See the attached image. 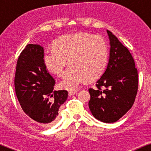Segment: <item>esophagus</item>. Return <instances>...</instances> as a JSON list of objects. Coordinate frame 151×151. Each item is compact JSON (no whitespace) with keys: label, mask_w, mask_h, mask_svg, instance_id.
<instances>
[{"label":"esophagus","mask_w":151,"mask_h":151,"mask_svg":"<svg viewBox=\"0 0 151 151\" xmlns=\"http://www.w3.org/2000/svg\"><path fill=\"white\" fill-rule=\"evenodd\" d=\"M76 93H77V91H69V96H72V95L75 94Z\"/></svg>","instance_id":"1"}]
</instances>
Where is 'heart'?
Returning <instances> with one entry per match:
<instances>
[{
    "label": "heart",
    "mask_w": 151,
    "mask_h": 151,
    "mask_svg": "<svg viewBox=\"0 0 151 151\" xmlns=\"http://www.w3.org/2000/svg\"><path fill=\"white\" fill-rule=\"evenodd\" d=\"M43 60L50 72L62 77L67 61L70 68L60 82L68 90L77 89L86 81L97 79L104 72L108 61V47L99 36L86 33L67 35L53 43V49L45 52Z\"/></svg>",
    "instance_id": "1"
}]
</instances>
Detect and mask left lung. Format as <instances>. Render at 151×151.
<instances>
[{
    "label": "left lung",
    "instance_id": "8db88e82",
    "mask_svg": "<svg viewBox=\"0 0 151 151\" xmlns=\"http://www.w3.org/2000/svg\"><path fill=\"white\" fill-rule=\"evenodd\" d=\"M109 60L104 73L90 88L89 107L92 115L104 123H114L132 107L138 91V70L129 50L111 32ZM103 86L104 90L101 89Z\"/></svg>",
    "mask_w": 151,
    "mask_h": 151
}]
</instances>
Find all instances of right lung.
Instances as JSON below:
<instances>
[{"label":"right lung","instance_id":"right-lung-1","mask_svg":"<svg viewBox=\"0 0 151 151\" xmlns=\"http://www.w3.org/2000/svg\"><path fill=\"white\" fill-rule=\"evenodd\" d=\"M44 49L28 44L17 62L15 93L22 110L38 125L52 124L68 96L66 90L53 91L55 80L47 70Z\"/></svg>","mask_w":151,"mask_h":151}]
</instances>
